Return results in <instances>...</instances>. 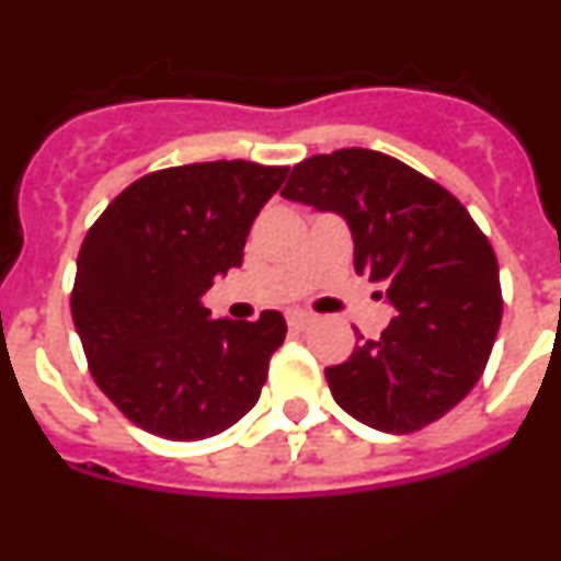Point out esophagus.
Here are the masks:
<instances>
[{"mask_svg":"<svg viewBox=\"0 0 561 561\" xmlns=\"http://www.w3.org/2000/svg\"><path fill=\"white\" fill-rule=\"evenodd\" d=\"M286 320H289L291 329H297V331L309 329V325L314 323V317H311V314H304V311H291V314L286 317Z\"/></svg>","mask_w":561,"mask_h":561,"instance_id":"34e87169","label":"esophagus"}]
</instances>
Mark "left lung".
<instances>
[{
    "mask_svg": "<svg viewBox=\"0 0 561 561\" xmlns=\"http://www.w3.org/2000/svg\"><path fill=\"white\" fill-rule=\"evenodd\" d=\"M284 199L340 213L354 266L396 309L379 340L359 336L325 368L334 401L381 433L447 415L478 385L503 317L489 238L447 187L370 148L317 153L291 168Z\"/></svg>",
    "mask_w": 561,
    "mask_h": 561,
    "instance_id": "left-lung-1",
    "label": "left lung"
}]
</instances>
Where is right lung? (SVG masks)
I'll return each mask as SVG.
<instances>
[{
	"mask_svg": "<svg viewBox=\"0 0 561 561\" xmlns=\"http://www.w3.org/2000/svg\"><path fill=\"white\" fill-rule=\"evenodd\" d=\"M286 173L247 160L165 168L89 227L72 320L98 388L146 433L202 440L255 408L284 314L213 320L202 295L241 266L252 221Z\"/></svg>",
	"mask_w": 561,
	"mask_h": 561,
	"instance_id": "1",
	"label": "right lung"
}]
</instances>
